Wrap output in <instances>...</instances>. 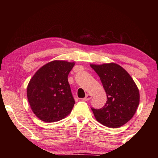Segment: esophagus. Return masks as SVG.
<instances>
[{
	"mask_svg": "<svg viewBox=\"0 0 158 158\" xmlns=\"http://www.w3.org/2000/svg\"><path fill=\"white\" fill-rule=\"evenodd\" d=\"M92 98V96L90 94H87L86 95H85V97L84 98H83V100L84 101H89V100H90V99Z\"/></svg>",
	"mask_w": 158,
	"mask_h": 158,
	"instance_id": "obj_1",
	"label": "esophagus"
}]
</instances>
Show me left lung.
Masks as SVG:
<instances>
[{
    "label": "left lung",
    "instance_id": "obj_1",
    "mask_svg": "<svg viewBox=\"0 0 158 158\" xmlns=\"http://www.w3.org/2000/svg\"><path fill=\"white\" fill-rule=\"evenodd\" d=\"M100 77L107 100L103 107H91L97 121L109 127H119L135 115L139 104L137 85L126 70L116 63L90 65Z\"/></svg>",
    "mask_w": 158,
    "mask_h": 158
}]
</instances>
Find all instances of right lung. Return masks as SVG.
Wrapping results in <instances>:
<instances>
[{
    "label": "right lung",
    "instance_id": "1",
    "mask_svg": "<svg viewBox=\"0 0 158 158\" xmlns=\"http://www.w3.org/2000/svg\"><path fill=\"white\" fill-rule=\"evenodd\" d=\"M74 63L53 60L42 66L32 77L27 97L32 111L42 121L53 123L70 113L75 101L68 77Z\"/></svg>",
    "mask_w": 158,
    "mask_h": 158
}]
</instances>
